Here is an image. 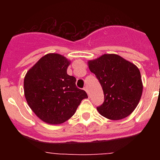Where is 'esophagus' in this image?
I'll return each instance as SVG.
<instances>
[{
    "mask_svg": "<svg viewBox=\"0 0 160 160\" xmlns=\"http://www.w3.org/2000/svg\"><path fill=\"white\" fill-rule=\"evenodd\" d=\"M84 90H86V92L87 93V94H88V95H90V92H89V90H88V88H87V87H84Z\"/></svg>",
    "mask_w": 160,
    "mask_h": 160,
    "instance_id": "esophagus-1",
    "label": "esophagus"
}]
</instances>
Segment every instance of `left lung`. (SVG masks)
<instances>
[{"label":"left lung","mask_w":160,"mask_h":160,"mask_svg":"<svg viewBox=\"0 0 160 160\" xmlns=\"http://www.w3.org/2000/svg\"><path fill=\"white\" fill-rule=\"evenodd\" d=\"M89 68L102 86L104 102L97 107L105 118L119 120L136 108L142 92L139 70L117 54H104L89 61Z\"/></svg>","instance_id":"left-lung-1"}]
</instances>
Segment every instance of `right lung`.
Instances as JSON below:
<instances>
[{"instance_id": "right-lung-1", "label": "right lung", "mask_w": 160, "mask_h": 160, "mask_svg": "<svg viewBox=\"0 0 160 160\" xmlns=\"http://www.w3.org/2000/svg\"><path fill=\"white\" fill-rule=\"evenodd\" d=\"M70 62L62 55L49 53L27 72L24 91L28 105L39 118L60 124L71 118L86 91L76 87V78L67 74Z\"/></svg>"}]
</instances>
